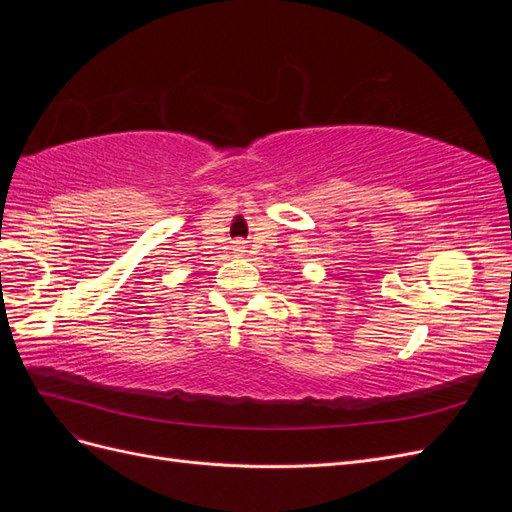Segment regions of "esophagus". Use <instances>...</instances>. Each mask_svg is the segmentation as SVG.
Here are the masks:
<instances>
[{
  "instance_id": "1",
  "label": "esophagus",
  "mask_w": 512,
  "mask_h": 512,
  "mask_svg": "<svg viewBox=\"0 0 512 512\" xmlns=\"http://www.w3.org/2000/svg\"><path fill=\"white\" fill-rule=\"evenodd\" d=\"M237 252H243V245H237Z\"/></svg>"
}]
</instances>
